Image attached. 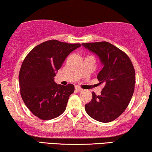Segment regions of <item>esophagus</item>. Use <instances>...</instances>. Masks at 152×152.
Returning a JSON list of instances; mask_svg holds the SVG:
<instances>
[{
    "label": "esophagus",
    "mask_w": 152,
    "mask_h": 152,
    "mask_svg": "<svg viewBox=\"0 0 152 152\" xmlns=\"http://www.w3.org/2000/svg\"><path fill=\"white\" fill-rule=\"evenodd\" d=\"M75 91H76L77 93H80V92H82V91H83L82 88H80V87L77 86H76L75 87Z\"/></svg>",
    "instance_id": "1"
}]
</instances>
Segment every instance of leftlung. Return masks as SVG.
<instances>
[{
	"mask_svg": "<svg viewBox=\"0 0 152 152\" xmlns=\"http://www.w3.org/2000/svg\"><path fill=\"white\" fill-rule=\"evenodd\" d=\"M82 45L99 57L103 68L97 78L105 84L100 95L92 93V99L85 104V110L97 121L111 122L125 111L134 94V66L126 53L107 41Z\"/></svg>",
	"mask_w": 152,
	"mask_h": 152,
	"instance_id": "1",
	"label": "left lung"
}]
</instances>
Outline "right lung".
<instances>
[{
	"mask_svg": "<svg viewBox=\"0 0 152 152\" xmlns=\"http://www.w3.org/2000/svg\"><path fill=\"white\" fill-rule=\"evenodd\" d=\"M80 46L50 40L37 45L25 58L18 76L20 95L35 116L51 120L66 110L75 86L56 84L54 77L68 55Z\"/></svg>",
	"mask_w": 152,
	"mask_h": 152,
	"instance_id": "right-lung-1",
	"label": "right lung"
}]
</instances>
